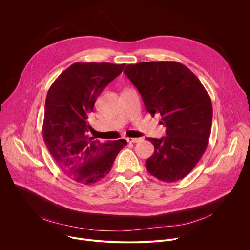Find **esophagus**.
I'll return each instance as SVG.
<instances>
[{"instance_id": "esophagus-1", "label": "esophagus", "mask_w": 250, "mask_h": 250, "mask_svg": "<svg viewBox=\"0 0 250 250\" xmlns=\"http://www.w3.org/2000/svg\"><path fill=\"white\" fill-rule=\"evenodd\" d=\"M127 142H130V143H136V142H140L142 139L141 138H133V137H128L126 138Z\"/></svg>"}]
</instances>
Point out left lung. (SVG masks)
Listing matches in <instances>:
<instances>
[{
    "label": "left lung",
    "instance_id": "left-lung-1",
    "mask_svg": "<svg viewBox=\"0 0 250 250\" xmlns=\"http://www.w3.org/2000/svg\"><path fill=\"white\" fill-rule=\"evenodd\" d=\"M125 75L139 91L145 108L162 116L167 136L151 138L154 153L145 162L150 175L173 183L187 177L208 145L213 109L197 76L178 62L127 64Z\"/></svg>",
    "mask_w": 250,
    "mask_h": 250
}]
</instances>
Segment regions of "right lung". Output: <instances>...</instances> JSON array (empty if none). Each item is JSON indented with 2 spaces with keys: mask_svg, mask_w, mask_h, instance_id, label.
<instances>
[{
  "mask_svg": "<svg viewBox=\"0 0 250 250\" xmlns=\"http://www.w3.org/2000/svg\"><path fill=\"white\" fill-rule=\"evenodd\" d=\"M125 63L74 62L51 85L43 122L45 144L59 167L71 180L92 185L105 178L126 140L105 143L87 134L88 116L97 97L120 75Z\"/></svg>",
  "mask_w": 250,
  "mask_h": 250,
  "instance_id": "1",
  "label": "right lung"
}]
</instances>
